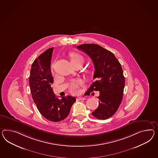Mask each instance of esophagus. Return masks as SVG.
Returning <instances> with one entry per match:
<instances>
[{
	"mask_svg": "<svg viewBox=\"0 0 158 158\" xmlns=\"http://www.w3.org/2000/svg\"><path fill=\"white\" fill-rule=\"evenodd\" d=\"M78 100H86V98L84 97H78L77 98Z\"/></svg>",
	"mask_w": 158,
	"mask_h": 158,
	"instance_id": "esophagus-1",
	"label": "esophagus"
}]
</instances>
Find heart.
I'll use <instances>...</instances> for the list:
<instances>
[{"label":"heart","mask_w":158,"mask_h":158,"mask_svg":"<svg viewBox=\"0 0 158 158\" xmlns=\"http://www.w3.org/2000/svg\"><path fill=\"white\" fill-rule=\"evenodd\" d=\"M70 60L72 62H76L80 60L84 61V58L81 55L78 54L73 53L71 54ZM82 85V82L80 80H73L70 84V86H69L70 91L73 94H78L80 93V86Z\"/></svg>","instance_id":"1"}]
</instances>
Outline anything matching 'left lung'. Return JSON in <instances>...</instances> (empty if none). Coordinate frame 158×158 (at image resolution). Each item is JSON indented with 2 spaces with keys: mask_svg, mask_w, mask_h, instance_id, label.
I'll return each mask as SVG.
<instances>
[{
  "mask_svg": "<svg viewBox=\"0 0 158 158\" xmlns=\"http://www.w3.org/2000/svg\"><path fill=\"white\" fill-rule=\"evenodd\" d=\"M77 48L85 52L93 61L95 71L88 91H99V105L92 114L98 119L112 116L122 102L125 78L120 62L113 53L100 45L85 44Z\"/></svg>",
  "mask_w": 158,
  "mask_h": 158,
  "instance_id": "1",
  "label": "left lung"
}]
</instances>
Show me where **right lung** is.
Wrapping results in <instances>:
<instances>
[{"mask_svg":"<svg viewBox=\"0 0 158 158\" xmlns=\"http://www.w3.org/2000/svg\"><path fill=\"white\" fill-rule=\"evenodd\" d=\"M53 48L46 50L32 63L29 85L32 99L41 114L51 122H58L68 117L76 102L75 97L68 96L57 98L51 84L53 77L50 70Z\"/></svg>","mask_w":158,"mask_h":158,"instance_id":"obj_1","label":"right lung"}]
</instances>
